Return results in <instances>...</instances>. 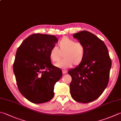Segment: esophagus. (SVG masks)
<instances>
[{
    "label": "esophagus",
    "instance_id": "obj_1",
    "mask_svg": "<svg viewBox=\"0 0 121 121\" xmlns=\"http://www.w3.org/2000/svg\"><path fill=\"white\" fill-rule=\"evenodd\" d=\"M62 72H63V74H66L67 73V71L66 70H62Z\"/></svg>",
    "mask_w": 121,
    "mask_h": 121
}]
</instances>
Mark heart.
<instances>
[{
    "mask_svg": "<svg viewBox=\"0 0 121 121\" xmlns=\"http://www.w3.org/2000/svg\"><path fill=\"white\" fill-rule=\"evenodd\" d=\"M64 58L55 66L60 68H68L78 65L83 61L85 54V47L80 42H75L68 37H64L58 43L57 47H53L50 50L49 57L53 63L60 60L63 54Z\"/></svg>",
    "mask_w": 121,
    "mask_h": 121,
    "instance_id": "1",
    "label": "heart"
}]
</instances>
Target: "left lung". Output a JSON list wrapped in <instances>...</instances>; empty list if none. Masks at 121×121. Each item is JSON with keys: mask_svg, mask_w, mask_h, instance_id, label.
<instances>
[{"mask_svg": "<svg viewBox=\"0 0 121 121\" xmlns=\"http://www.w3.org/2000/svg\"><path fill=\"white\" fill-rule=\"evenodd\" d=\"M73 37L83 44L85 54L80 64L68 72L72 77L70 94L75 101L90 103L101 96L108 86L111 60L105 44L93 34L83 30Z\"/></svg>", "mask_w": 121, "mask_h": 121, "instance_id": "8db88e82", "label": "left lung"}]
</instances>
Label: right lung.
<instances>
[{"label": "right lung", "mask_w": 121, "mask_h": 121, "mask_svg": "<svg viewBox=\"0 0 121 121\" xmlns=\"http://www.w3.org/2000/svg\"><path fill=\"white\" fill-rule=\"evenodd\" d=\"M58 42L54 35L34 34L22 42L16 54L13 70L20 92L35 104L53 99L54 86L62 71L52 65L49 54Z\"/></svg>", "instance_id": "obj_1"}]
</instances>
